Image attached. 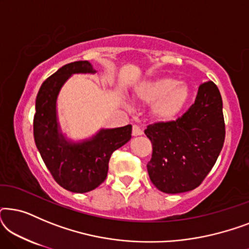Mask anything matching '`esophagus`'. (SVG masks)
I'll use <instances>...</instances> for the list:
<instances>
[{
    "mask_svg": "<svg viewBox=\"0 0 249 249\" xmlns=\"http://www.w3.org/2000/svg\"><path fill=\"white\" fill-rule=\"evenodd\" d=\"M132 135H134V136H141V135H142V130L138 127V125L134 124V125H132Z\"/></svg>",
    "mask_w": 249,
    "mask_h": 249,
    "instance_id": "34e87169",
    "label": "esophagus"
}]
</instances>
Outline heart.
<instances>
[{"instance_id": "heart-1", "label": "heart", "mask_w": 249, "mask_h": 249, "mask_svg": "<svg viewBox=\"0 0 249 249\" xmlns=\"http://www.w3.org/2000/svg\"><path fill=\"white\" fill-rule=\"evenodd\" d=\"M189 96L186 84L168 76L142 81L134 90L135 100L142 104H153V117L162 122L173 120L188 103Z\"/></svg>"}]
</instances>
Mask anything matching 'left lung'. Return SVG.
Here are the masks:
<instances>
[{
    "label": "left lung",
    "instance_id": "1",
    "mask_svg": "<svg viewBox=\"0 0 249 249\" xmlns=\"http://www.w3.org/2000/svg\"><path fill=\"white\" fill-rule=\"evenodd\" d=\"M152 142L147 163L151 181L166 194L186 193L198 187L215 164L226 137L222 98L216 85L199 86L195 103L176 121L149 124Z\"/></svg>",
    "mask_w": 249,
    "mask_h": 249
}]
</instances>
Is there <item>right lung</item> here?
Masks as SVG:
<instances>
[{"label":"right lung","instance_id":"right-lung-1","mask_svg":"<svg viewBox=\"0 0 249 249\" xmlns=\"http://www.w3.org/2000/svg\"><path fill=\"white\" fill-rule=\"evenodd\" d=\"M88 61L60 68L40 86L34 115V138L44 163L55 181L72 193H87L107 179L108 161L115 149L131 138V124L101 129L91 138L72 142L60 129L56 101L64 83L74 73H95Z\"/></svg>","mask_w":249,"mask_h":249}]
</instances>
